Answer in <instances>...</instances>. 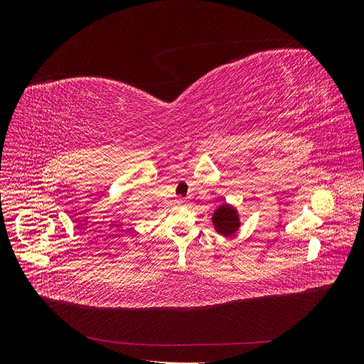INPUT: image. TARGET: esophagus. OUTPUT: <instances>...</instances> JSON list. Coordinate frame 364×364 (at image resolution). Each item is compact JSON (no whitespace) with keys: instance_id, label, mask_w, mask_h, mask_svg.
<instances>
[{"instance_id":"34e87169","label":"esophagus","mask_w":364,"mask_h":364,"mask_svg":"<svg viewBox=\"0 0 364 364\" xmlns=\"http://www.w3.org/2000/svg\"><path fill=\"white\" fill-rule=\"evenodd\" d=\"M178 202H179V203H183V202H185V197H178Z\"/></svg>"}]
</instances>
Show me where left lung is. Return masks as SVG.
Instances as JSON below:
<instances>
[{"mask_svg":"<svg viewBox=\"0 0 364 364\" xmlns=\"http://www.w3.org/2000/svg\"><path fill=\"white\" fill-rule=\"evenodd\" d=\"M213 223L217 232L222 235L228 237L237 232L240 222H238V214L235 211V208L226 203L220 205L213 215Z\"/></svg>","mask_w":364,"mask_h":364,"instance_id":"obj_1","label":"left lung"}]
</instances>
